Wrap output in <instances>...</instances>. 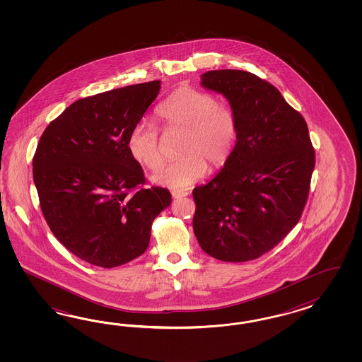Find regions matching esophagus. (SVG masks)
I'll return each mask as SVG.
<instances>
[{"label": "esophagus", "mask_w": 362, "mask_h": 362, "mask_svg": "<svg viewBox=\"0 0 362 362\" xmlns=\"http://www.w3.org/2000/svg\"><path fill=\"white\" fill-rule=\"evenodd\" d=\"M171 195H173L174 199H180V197H187L188 192H186V191H180V189H174V191L171 192Z\"/></svg>", "instance_id": "1"}]
</instances>
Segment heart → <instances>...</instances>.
<instances>
[{
	"mask_svg": "<svg viewBox=\"0 0 362 362\" xmlns=\"http://www.w3.org/2000/svg\"><path fill=\"white\" fill-rule=\"evenodd\" d=\"M158 115L168 127L183 130V135L177 147L182 156L151 175L156 186L185 189L204 176L206 161L219 168L233 153L239 134L238 117L211 93L188 86L177 88L159 106ZM127 151L136 163L150 170L163 160L159 135L148 122L134 124L127 136Z\"/></svg>",
	"mask_w": 362,
	"mask_h": 362,
	"instance_id": "obj_1",
	"label": "heart"
}]
</instances>
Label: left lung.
Returning a JSON list of instances; mask_svg holds the SVG:
<instances>
[{
  "label": "left lung",
  "mask_w": 362,
  "mask_h": 362,
  "mask_svg": "<svg viewBox=\"0 0 362 362\" xmlns=\"http://www.w3.org/2000/svg\"><path fill=\"white\" fill-rule=\"evenodd\" d=\"M200 78L202 88L228 100L239 134L223 168L194 188L192 227L209 256L248 262L271 251L296 226L307 203L315 150L307 122L271 83L230 69Z\"/></svg>",
  "instance_id": "obj_1"
}]
</instances>
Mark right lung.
<instances>
[{"label": "right lung", "instance_id": "obj_1", "mask_svg": "<svg viewBox=\"0 0 362 362\" xmlns=\"http://www.w3.org/2000/svg\"><path fill=\"white\" fill-rule=\"evenodd\" d=\"M160 81L79 99L45 130L33 179L52 232L79 259L114 268L148 247L153 220L171 204L160 187L144 183L127 151V136L158 97Z\"/></svg>", "mask_w": 362, "mask_h": 362}]
</instances>
